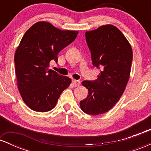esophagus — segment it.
<instances>
[{"label":"esophagus","mask_w":151,"mask_h":151,"mask_svg":"<svg viewBox=\"0 0 151 151\" xmlns=\"http://www.w3.org/2000/svg\"><path fill=\"white\" fill-rule=\"evenodd\" d=\"M81 82L79 80H72V84H73L74 86H79L80 85Z\"/></svg>","instance_id":"34e87169"}]
</instances>
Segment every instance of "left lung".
Segmentation results:
<instances>
[{
  "instance_id": "1",
  "label": "left lung",
  "mask_w": 151,
  "mask_h": 151,
  "mask_svg": "<svg viewBox=\"0 0 151 151\" xmlns=\"http://www.w3.org/2000/svg\"><path fill=\"white\" fill-rule=\"evenodd\" d=\"M85 37L93 65L100 69V73L96 80L81 82L89 93L79 104L84 113L99 115L112 109L124 92L130 77L133 52L124 34L112 25L87 31Z\"/></svg>"
}]
</instances>
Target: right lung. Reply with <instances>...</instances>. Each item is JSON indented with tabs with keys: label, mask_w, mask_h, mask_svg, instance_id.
<instances>
[{
	"label": "right lung",
	"mask_w": 151,
	"mask_h": 151,
	"mask_svg": "<svg viewBox=\"0 0 151 151\" xmlns=\"http://www.w3.org/2000/svg\"><path fill=\"white\" fill-rule=\"evenodd\" d=\"M78 31L61 30L47 22L31 26L21 39L14 61L18 88L32 110L47 112L56 105L60 94L72 82L70 78L50 70L52 60L77 37Z\"/></svg>",
	"instance_id": "add662e5"
}]
</instances>
